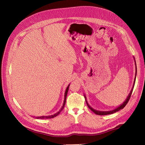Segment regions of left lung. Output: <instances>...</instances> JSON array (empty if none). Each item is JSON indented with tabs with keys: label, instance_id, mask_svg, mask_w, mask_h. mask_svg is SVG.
<instances>
[{
	"label": "left lung",
	"instance_id": "obj_1",
	"mask_svg": "<svg viewBox=\"0 0 145 145\" xmlns=\"http://www.w3.org/2000/svg\"><path fill=\"white\" fill-rule=\"evenodd\" d=\"M135 65H136V63H135ZM136 68H137V67H136ZM136 73H137V71H136ZM136 78V77H135ZM135 80H134V85H135ZM133 88H134V86H133ZM133 88L132 89V90L131 91V93H130V94H129V95H128V97H127V99H126V100H125V102L123 103L122 105H121L120 106H119V107H118V108H117L116 109H115L114 110H112V111H96V110H95V109H93L88 104V103H87V102H86V104H87V105H88V108L91 109V110L93 111V112H94L95 114H96L97 115H100V116H103V115H108V114H113V113H114V112H117V111H118L119 110H120V109H123V108L126 105V104L128 103V102H129V99H130V97H131V94H132V93H133Z\"/></svg>",
	"mask_w": 145,
	"mask_h": 145
}]
</instances>
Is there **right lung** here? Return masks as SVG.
<instances>
[{
	"mask_svg": "<svg viewBox=\"0 0 145 145\" xmlns=\"http://www.w3.org/2000/svg\"><path fill=\"white\" fill-rule=\"evenodd\" d=\"M69 85H68V86L67 87V89H66V91H65V99H64V102H63V106L62 107V108H61L60 110L57 112L56 114H55L54 115H52V116H41V117H37L36 118H54L55 117H56L57 116H58L60 112L62 111V109H63L65 105V103H66V99H67V93H68V89H69Z\"/></svg>",
	"mask_w": 145,
	"mask_h": 145,
	"instance_id": "right-lung-1",
	"label": "right lung"
}]
</instances>
